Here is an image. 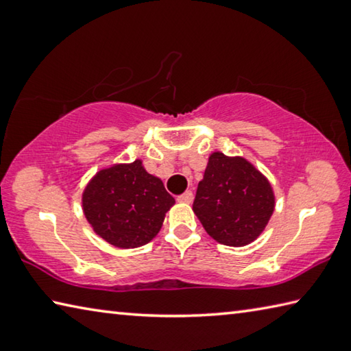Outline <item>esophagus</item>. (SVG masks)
Wrapping results in <instances>:
<instances>
[{"label": "esophagus", "instance_id": "obj_1", "mask_svg": "<svg viewBox=\"0 0 351 351\" xmlns=\"http://www.w3.org/2000/svg\"><path fill=\"white\" fill-rule=\"evenodd\" d=\"M178 201L184 204H190L193 201V193L190 192V190H187V192H184L181 197H178Z\"/></svg>", "mask_w": 351, "mask_h": 351}]
</instances>
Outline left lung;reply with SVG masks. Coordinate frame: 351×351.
Listing matches in <instances>:
<instances>
[{
    "mask_svg": "<svg viewBox=\"0 0 351 351\" xmlns=\"http://www.w3.org/2000/svg\"><path fill=\"white\" fill-rule=\"evenodd\" d=\"M271 184L247 159L213 152L198 184L195 215L213 240L241 247L257 240L274 212Z\"/></svg>",
    "mask_w": 351,
    "mask_h": 351,
    "instance_id": "8db88e82",
    "label": "left lung"
}]
</instances>
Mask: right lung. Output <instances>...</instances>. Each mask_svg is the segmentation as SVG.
Listing matches in <instances>:
<instances>
[{"instance_id": "add662e5", "label": "right lung", "mask_w": 351, "mask_h": 351, "mask_svg": "<svg viewBox=\"0 0 351 351\" xmlns=\"http://www.w3.org/2000/svg\"><path fill=\"white\" fill-rule=\"evenodd\" d=\"M175 198L141 159L99 170L82 195L83 213L100 239L121 249L150 243Z\"/></svg>"}]
</instances>
